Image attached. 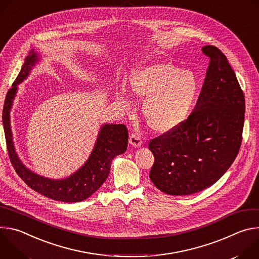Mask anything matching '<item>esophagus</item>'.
Masks as SVG:
<instances>
[{
  "mask_svg": "<svg viewBox=\"0 0 259 259\" xmlns=\"http://www.w3.org/2000/svg\"><path fill=\"white\" fill-rule=\"evenodd\" d=\"M129 142L132 146L134 147H139L141 144H142V140L140 138L139 135H137L136 133H132L130 135V138H129Z\"/></svg>",
  "mask_w": 259,
  "mask_h": 259,
  "instance_id": "34e87169",
  "label": "esophagus"
}]
</instances>
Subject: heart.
<instances>
[{
  "label": "heart",
  "instance_id": "heart-1",
  "mask_svg": "<svg viewBox=\"0 0 259 259\" xmlns=\"http://www.w3.org/2000/svg\"><path fill=\"white\" fill-rule=\"evenodd\" d=\"M132 93L140 99L142 116L154 132L167 134L188 119L195 103L199 84L194 73L171 62L160 60L134 68L129 76ZM117 98L130 106L131 98L124 87L117 89Z\"/></svg>",
  "mask_w": 259,
  "mask_h": 259
}]
</instances>
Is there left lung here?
<instances>
[{
    "label": "left lung",
    "mask_w": 259,
    "mask_h": 259,
    "mask_svg": "<svg viewBox=\"0 0 259 259\" xmlns=\"http://www.w3.org/2000/svg\"><path fill=\"white\" fill-rule=\"evenodd\" d=\"M210 59L193 113L174 131L152 139L150 178L172 196L199 193L214 184L235 161L242 143L245 96L226 55L204 46Z\"/></svg>",
    "instance_id": "8db88e82"
}]
</instances>
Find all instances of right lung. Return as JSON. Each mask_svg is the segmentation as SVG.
<instances>
[{
	"mask_svg": "<svg viewBox=\"0 0 259 259\" xmlns=\"http://www.w3.org/2000/svg\"><path fill=\"white\" fill-rule=\"evenodd\" d=\"M38 60V54L31 50L26 56L12 88L6 95L2 118L8 155L16 173L31 190L56 201L81 202L93 195L102 186L109 174L113 159L126 152L128 130L123 124H104L100 128L94 149L87 162L77 172L64 179L46 178L27 169L15 152L10 127V110L17 92V85L27 78L31 67Z\"/></svg>",
	"mask_w": 259,
	"mask_h": 259,
	"instance_id": "1",
	"label": "right lung"
}]
</instances>
